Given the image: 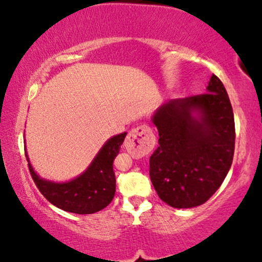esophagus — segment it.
Wrapping results in <instances>:
<instances>
[{
  "label": "esophagus",
  "instance_id": "34e87169",
  "mask_svg": "<svg viewBox=\"0 0 262 262\" xmlns=\"http://www.w3.org/2000/svg\"><path fill=\"white\" fill-rule=\"evenodd\" d=\"M124 146L135 158L148 155L155 146L154 133L148 125H139L129 132L125 138Z\"/></svg>",
  "mask_w": 262,
  "mask_h": 262
}]
</instances>
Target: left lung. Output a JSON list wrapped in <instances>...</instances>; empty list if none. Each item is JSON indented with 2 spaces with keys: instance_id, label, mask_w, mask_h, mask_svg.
<instances>
[{
  "instance_id": "obj_1",
  "label": "left lung",
  "mask_w": 262,
  "mask_h": 262,
  "mask_svg": "<svg viewBox=\"0 0 262 262\" xmlns=\"http://www.w3.org/2000/svg\"><path fill=\"white\" fill-rule=\"evenodd\" d=\"M151 121L159 146L150 156V180L173 208L203 204L221 187L234 156L235 124L227 90L212 75L207 93L176 98Z\"/></svg>"
}]
</instances>
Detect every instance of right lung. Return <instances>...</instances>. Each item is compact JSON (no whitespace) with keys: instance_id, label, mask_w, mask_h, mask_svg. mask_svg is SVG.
<instances>
[{"instance_id":"1","label":"right lung","mask_w":262,"mask_h":262,"mask_svg":"<svg viewBox=\"0 0 262 262\" xmlns=\"http://www.w3.org/2000/svg\"><path fill=\"white\" fill-rule=\"evenodd\" d=\"M125 135L127 133H122L108 139L90 166L80 176L68 182L40 179L33 170L26 151L33 181L50 203L66 212L92 214L106 208L112 202L116 192L113 160L118 155Z\"/></svg>"}]
</instances>
